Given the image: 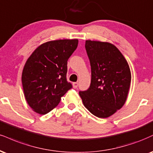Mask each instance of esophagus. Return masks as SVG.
I'll return each instance as SVG.
<instances>
[{"label": "esophagus", "mask_w": 153, "mask_h": 153, "mask_svg": "<svg viewBox=\"0 0 153 153\" xmlns=\"http://www.w3.org/2000/svg\"><path fill=\"white\" fill-rule=\"evenodd\" d=\"M78 82H73V87L74 88H78Z\"/></svg>", "instance_id": "1"}]
</instances>
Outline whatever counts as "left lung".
Here are the masks:
<instances>
[{"mask_svg": "<svg viewBox=\"0 0 153 153\" xmlns=\"http://www.w3.org/2000/svg\"><path fill=\"white\" fill-rule=\"evenodd\" d=\"M91 67V82L80 91L84 106L95 116L106 118L124 105L131 82V73L126 59L113 44L85 41Z\"/></svg>", "mask_w": 153, "mask_h": 153, "instance_id": "left-lung-1", "label": "left lung"}]
</instances>
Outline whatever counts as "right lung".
I'll return each mask as SVG.
<instances>
[{
    "label": "right lung",
    "mask_w": 153,
    "mask_h": 153,
    "mask_svg": "<svg viewBox=\"0 0 153 153\" xmlns=\"http://www.w3.org/2000/svg\"><path fill=\"white\" fill-rule=\"evenodd\" d=\"M78 44V39L51 40L39 45L27 58L22 84L25 100L36 113H49L72 88L66 79L67 63Z\"/></svg>",
    "instance_id": "right-lung-1"
}]
</instances>
